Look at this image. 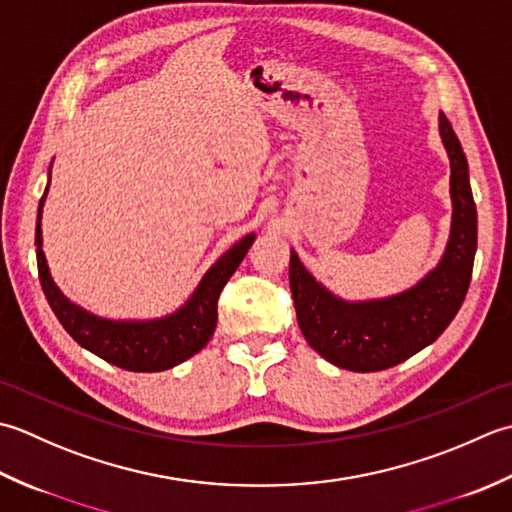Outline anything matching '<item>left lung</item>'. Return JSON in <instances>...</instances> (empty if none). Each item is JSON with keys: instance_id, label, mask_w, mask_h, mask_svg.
<instances>
[{"instance_id": "left-lung-1", "label": "left lung", "mask_w": 512, "mask_h": 512, "mask_svg": "<svg viewBox=\"0 0 512 512\" xmlns=\"http://www.w3.org/2000/svg\"><path fill=\"white\" fill-rule=\"evenodd\" d=\"M440 134L451 159L453 227L442 263L420 285L393 298L349 305L318 285L291 252L289 285L302 336L340 369L382 371L415 356L442 336L466 298L477 249V210L466 156L444 114Z\"/></svg>"}]
</instances>
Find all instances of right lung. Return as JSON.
Listing matches in <instances>:
<instances>
[{
    "instance_id": "right-lung-1",
    "label": "right lung",
    "mask_w": 512,
    "mask_h": 512,
    "mask_svg": "<svg viewBox=\"0 0 512 512\" xmlns=\"http://www.w3.org/2000/svg\"><path fill=\"white\" fill-rule=\"evenodd\" d=\"M50 185V181H48ZM48 194V187L39 201L35 245H37V269L41 289H44L48 305L55 311L61 325L75 338L81 347L97 353L110 364H117L128 371H165L183 360L192 358L210 342L218 320V296L227 285L229 276L241 265L247 249L254 243V234L238 241L229 252L216 260L214 267L203 276L192 298L176 314L150 320V322H112L86 314L61 294L52 283L46 265L44 249H41V205Z\"/></svg>"
}]
</instances>
